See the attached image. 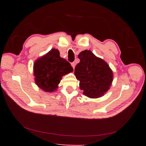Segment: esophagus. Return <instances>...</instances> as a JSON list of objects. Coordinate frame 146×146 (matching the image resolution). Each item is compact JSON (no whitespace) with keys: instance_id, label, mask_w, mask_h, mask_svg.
Wrapping results in <instances>:
<instances>
[{"instance_id":"obj_1","label":"esophagus","mask_w":146,"mask_h":146,"mask_svg":"<svg viewBox=\"0 0 146 146\" xmlns=\"http://www.w3.org/2000/svg\"><path fill=\"white\" fill-rule=\"evenodd\" d=\"M71 64V66H72L73 68V69L75 68V62H72Z\"/></svg>"}]
</instances>
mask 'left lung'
I'll list each match as a JSON object with an SVG mask.
<instances>
[{
	"instance_id": "1",
	"label": "left lung",
	"mask_w": 146,
	"mask_h": 146,
	"mask_svg": "<svg viewBox=\"0 0 146 146\" xmlns=\"http://www.w3.org/2000/svg\"><path fill=\"white\" fill-rule=\"evenodd\" d=\"M78 58L80 62L75 68V75L83 94L91 98L102 97L111 86V69L106 61L87 49L81 51Z\"/></svg>"
}]
</instances>
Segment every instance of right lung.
Returning <instances> with one entry per match:
<instances>
[{
  "label": "right lung",
  "mask_w": 146,
  "mask_h": 146,
  "mask_svg": "<svg viewBox=\"0 0 146 146\" xmlns=\"http://www.w3.org/2000/svg\"><path fill=\"white\" fill-rule=\"evenodd\" d=\"M73 71L71 64L60 57V52L55 48L36 59L33 64L35 82L45 92L56 91L62 76Z\"/></svg>",
  "instance_id": "obj_1"
}]
</instances>
